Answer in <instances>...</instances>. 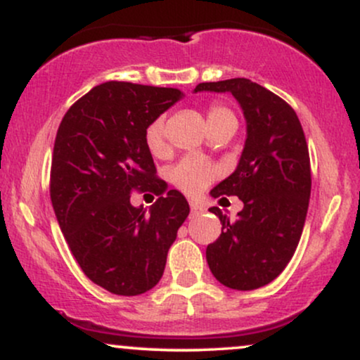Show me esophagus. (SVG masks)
<instances>
[{
	"mask_svg": "<svg viewBox=\"0 0 360 360\" xmlns=\"http://www.w3.org/2000/svg\"><path fill=\"white\" fill-rule=\"evenodd\" d=\"M189 206H191V213L193 214L203 213V210H205V206L201 205V203H196V201H191V203H189Z\"/></svg>",
	"mask_w": 360,
	"mask_h": 360,
	"instance_id": "obj_1",
	"label": "esophagus"
}]
</instances>
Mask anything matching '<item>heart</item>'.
<instances>
[{"mask_svg": "<svg viewBox=\"0 0 360 360\" xmlns=\"http://www.w3.org/2000/svg\"><path fill=\"white\" fill-rule=\"evenodd\" d=\"M223 118H235L229 108L221 105H212L208 110V123L217 122ZM146 143L152 154L160 155L166 152V123L164 118L159 117L152 120L146 128ZM171 183L176 186L179 191L189 196H196L205 191L210 184L218 177V169L201 157L188 155L181 159L169 172Z\"/></svg>", "mask_w": 360, "mask_h": 360, "instance_id": "b5f03b06", "label": "heart"}]
</instances>
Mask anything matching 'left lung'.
I'll list each match as a JSON object with an SVG mask.
<instances>
[{
	"instance_id": "8db88e82",
	"label": "left lung",
	"mask_w": 360,
	"mask_h": 360,
	"mask_svg": "<svg viewBox=\"0 0 360 360\" xmlns=\"http://www.w3.org/2000/svg\"><path fill=\"white\" fill-rule=\"evenodd\" d=\"M198 91L232 93L247 120L237 169L212 189L213 198L238 196L243 210L230 221L218 206L210 208L221 235L206 247V260L223 286L250 291L278 278L298 247L311 193L307 139L295 110L257 82H200Z\"/></svg>"
}]
</instances>
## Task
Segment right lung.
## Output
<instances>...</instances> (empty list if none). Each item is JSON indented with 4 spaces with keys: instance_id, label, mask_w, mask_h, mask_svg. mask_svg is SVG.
<instances>
[{
    "instance_id": "add662e5",
    "label": "right lung",
    "mask_w": 360,
    "mask_h": 360,
    "mask_svg": "<svg viewBox=\"0 0 360 360\" xmlns=\"http://www.w3.org/2000/svg\"><path fill=\"white\" fill-rule=\"evenodd\" d=\"M183 96L179 89L108 81L94 86L62 118L51 167V200L82 272L120 296L159 283L169 247L189 214L186 198L155 176L146 128ZM134 191L160 200L148 212Z\"/></svg>"
}]
</instances>
